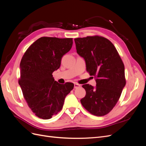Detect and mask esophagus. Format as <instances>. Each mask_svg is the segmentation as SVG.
I'll list each match as a JSON object with an SVG mask.
<instances>
[{
	"label": "esophagus",
	"mask_w": 146,
	"mask_h": 146,
	"mask_svg": "<svg viewBox=\"0 0 146 146\" xmlns=\"http://www.w3.org/2000/svg\"><path fill=\"white\" fill-rule=\"evenodd\" d=\"M81 86V85L80 84H78V83H74V88H80Z\"/></svg>",
	"instance_id": "esophagus-1"
}]
</instances>
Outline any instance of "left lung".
<instances>
[{
	"mask_svg": "<svg viewBox=\"0 0 146 146\" xmlns=\"http://www.w3.org/2000/svg\"><path fill=\"white\" fill-rule=\"evenodd\" d=\"M77 54L85 59L86 70L96 78V86L82 87L86 96L83 107L97 116L111 111L121 95L126 81L125 68L116 48L108 39L100 36L74 39Z\"/></svg>",
	"mask_w": 146,
	"mask_h": 146,
	"instance_id": "8db88e82",
	"label": "left lung"
}]
</instances>
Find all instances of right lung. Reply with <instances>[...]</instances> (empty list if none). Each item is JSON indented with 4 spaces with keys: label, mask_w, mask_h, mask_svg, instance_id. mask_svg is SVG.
<instances>
[{
    "label": "right lung",
    "mask_w": 146,
    "mask_h": 146,
    "mask_svg": "<svg viewBox=\"0 0 146 146\" xmlns=\"http://www.w3.org/2000/svg\"><path fill=\"white\" fill-rule=\"evenodd\" d=\"M72 44V38L41 37L22 58L19 84L29 108L39 118L50 119L61 111L66 96L74 88V83H58L52 76Z\"/></svg>",
    "instance_id": "obj_1"
}]
</instances>
